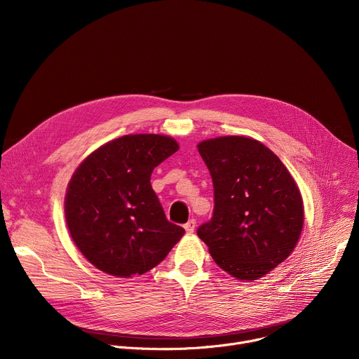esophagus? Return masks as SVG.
<instances>
[{
	"instance_id": "obj_1",
	"label": "esophagus",
	"mask_w": 359,
	"mask_h": 359,
	"mask_svg": "<svg viewBox=\"0 0 359 359\" xmlns=\"http://www.w3.org/2000/svg\"><path fill=\"white\" fill-rule=\"evenodd\" d=\"M194 229H196V220H194V219H190V220L184 224V230H186L187 233H193Z\"/></svg>"
}]
</instances>
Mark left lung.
Returning <instances> with one entry per match:
<instances>
[{
  "label": "left lung",
  "instance_id": "1",
  "mask_svg": "<svg viewBox=\"0 0 359 359\" xmlns=\"http://www.w3.org/2000/svg\"><path fill=\"white\" fill-rule=\"evenodd\" d=\"M215 187V210L197 236L216 264L237 280H257L294 250L302 226L299 190L274 153L245 136L197 144Z\"/></svg>",
  "mask_w": 359,
  "mask_h": 359
}]
</instances>
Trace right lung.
Masks as SVG:
<instances>
[{
    "instance_id": "add662e5",
    "label": "right lung",
    "mask_w": 359,
    "mask_h": 359,
    "mask_svg": "<svg viewBox=\"0 0 359 359\" xmlns=\"http://www.w3.org/2000/svg\"><path fill=\"white\" fill-rule=\"evenodd\" d=\"M179 149L163 135H126L79 165L68 184L65 219L79 251L100 271L140 276L165 260L184 229L166 219L153 169Z\"/></svg>"
}]
</instances>
